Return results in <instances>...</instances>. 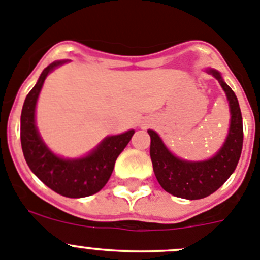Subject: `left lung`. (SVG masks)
<instances>
[{
    "label": "left lung",
    "instance_id": "left-lung-1",
    "mask_svg": "<svg viewBox=\"0 0 260 260\" xmlns=\"http://www.w3.org/2000/svg\"><path fill=\"white\" fill-rule=\"evenodd\" d=\"M211 74L225 92L232 115L228 137L214 158L203 162L182 160L168 151L154 131H147L151 139L150 158L156 180L166 191L185 200H201L216 191L233 174L242 151L244 127L238 100L219 72L212 70Z\"/></svg>",
    "mask_w": 260,
    "mask_h": 260
}]
</instances>
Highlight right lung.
<instances>
[{"label":"right lung","mask_w":260,"mask_h":260,"mask_svg":"<svg viewBox=\"0 0 260 260\" xmlns=\"http://www.w3.org/2000/svg\"><path fill=\"white\" fill-rule=\"evenodd\" d=\"M62 63L64 60L49 64L25 97L20 116V142L28 167L46 186L64 197H88L106 185L116 158L124 150L135 131L106 137L95 150L80 159H62L51 153L37 132L35 107L45 78Z\"/></svg>","instance_id":"1"}]
</instances>
